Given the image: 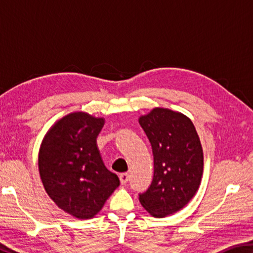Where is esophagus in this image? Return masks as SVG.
<instances>
[{
	"label": "esophagus",
	"instance_id": "34e87169",
	"mask_svg": "<svg viewBox=\"0 0 253 253\" xmlns=\"http://www.w3.org/2000/svg\"><path fill=\"white\" fill-rule=\"evenodd\" d=\"M119 181L122 184H126L128 182V174L127 173H122L119 175Z\"/></svg>",
	"mask_w": 253,
	"mask_h": 253
}]
</instances>
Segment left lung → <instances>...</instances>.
<instances>
[{
    "label": "left lung",
    "instance_id": "8db88e82",
    "mask_svg": "<svg viewBox=\"0 0 253 253\" xmlns=\"http://www.w3.org/2000/svg\"><path fill=\"white\" fill-rule=\"evenodd\" d=\"M138 122L152 145L154 176L139 194L155 217L179 211L198 192L203 174V149L191 119L178 111L154 108Z\"/></svg>",
    "mask_w": 253,
    "mask_h": 253
}]
</instances>
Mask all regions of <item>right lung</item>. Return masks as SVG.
I'll return each mask as SVG.
<instances>
[{"instance_id": "obj_1", "label": "right lung", "mask_w": 253, "mask_h": 253, "mask_svg": "<svg viewBox=\"0 0 253 253\" xmlns=\"http://www.w3.org/2000/svg\"><path fill=\"white\" fill-rule=\"evenodd\" d=\"M105 119L84 111L54 124L42 140L39 172L44 190L58 207L77 219H91L119 186L97 147Z\"/></svg>"}]
</instances>
